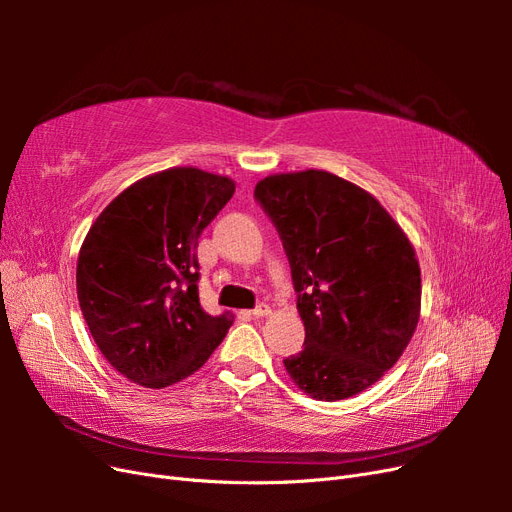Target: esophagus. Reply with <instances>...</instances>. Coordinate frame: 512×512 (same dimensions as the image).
I'll return each mask as SVG.
<instances>
[{"instance_id": "34e87169", "label": "esophagus", "mask_w": 512, "mask_h": 512, "mask_svg": "<svg viewBox=\"0 0 512 512\" xmlns=\"http://www.w3.org/2000/svg\"><path fill=\"white\" fill-rule=\"evenodd\" d=\"M269 314H271V307L267 303H258L250 312V316H254V318H265Z\"/></svg>"}]
</instances>
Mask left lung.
I'll use <instances>...</instances> for the list:
<instances>
[{"instance_id":"obj_1","label":"left lung","mask_w":512,"mask_h":512,"mask_svg":"<svg viewBox=\"0 0 512 512\" xmlns=\"http://www.w3.org/2000/svg\"><path fill=\"white\" fill-rule=\"evenodd\" d=\"M254 196L280 232L305 348L284 359L320 401L369 389L408 348L421 316V267L378 200L327 170L269 175Z\"/></svg>"}]
</instances>
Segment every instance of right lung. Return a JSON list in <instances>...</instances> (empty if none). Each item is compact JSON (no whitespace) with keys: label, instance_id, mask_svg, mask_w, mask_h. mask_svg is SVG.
I'll return each mask as SVG.
<instances>
[{"label":"right lung","instance_id":"1","mask_svg":"<svg viewBox=\"0 0 512 512\" xmlns=\"http://www.w3.org/2000/svg\"><path fill=\"white\" fill-rule=\"evenodd\" d=\"M235 194V181L194 166L138 179L91 224L76 262V294L96 346L121 376L164 389L192 376L232 318L198 299V237Z\"/></svg>","mask_w":512,"mask_h":512}]
</instances>
